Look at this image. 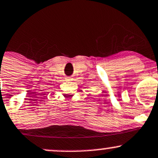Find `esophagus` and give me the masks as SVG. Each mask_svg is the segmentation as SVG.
Wrapping results in <instances>:
<instances>
[{
  "label": "esophagus",
  "instance_id": "obj_1",
  "mask_svg": "<svg viewBox=\"0 0 158 158\" xmlns=\"http://www.w3.org/2000/svg\"><path fill=\"white\" fill-rule=\"evenodd\" d=\"M66 80H67V81H72L73 78H71L70 76H67V77H66Z\"/></svg>",
  "mask_w": 158,
  "mask_h": 158
}]
</instances>
